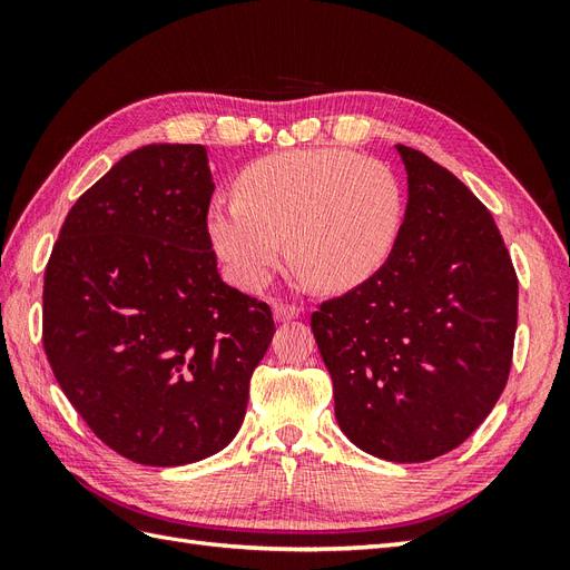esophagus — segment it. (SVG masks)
Returning <instances> with one entry per match:
<instances>
[{
	"instance_id": "1",
	"label": "esophagus",
	"mask_w": 570,
	"mask_h": 570,
	"mask_svg": "<svg viewBox=\"0 0 570 570\" xmlns=\"http://www.w3.org/2000/svg\"><path fill=\"white\" fill-rule=\"evenodd\" d=\"M299 314H302V308L295 306V304H275L273 306V316L278 323L295 321V318H299Z\"/></svg>"
}]
</instances>
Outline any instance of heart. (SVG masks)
<instances>
[{
  "mask_svg": "<svg viewBox=\"0 0 570 570\" xmlns=\"http://www.w3.org/2000/svg\"><path fill=\"white\" fill-rule=\"evenodd\" d=\"M406 216L404 185L350 149H292L252 164L218 195L206 230L230 278L262 289L285 254L299 283L358 287L392 256Z\"/></svg>",
  "mask_w": 570,
  "mask_h": 570,
  "instance_id": "1",
  "label": "heart"
}]
</instances>
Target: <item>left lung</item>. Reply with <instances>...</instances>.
<instances>
[{
    "mask_svg": "<svg viewBox=\"0 0 570 570\" xmlns=\"http://www.w3.org/2000/svg\"><path fill=\"white\" fill-rule=\"evenodd\" d=\"M394 149L409 185L400 243L373 278L323 302L312 331L342 433L419 463L452 452L504 392L519 281L471 189L423 151Z\"/></svg>",
    "mask_w": 570,
    "mask_h": 570,
    "instance_id": "1",
    "label": "left lung"
}]
</instances>
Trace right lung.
<instances>
[{"mask_svg": "<svg viewBox=\"0 0 570 570\" xmlns=\"http://www.w3.org/2000/svg\"><path fill=\"white\" fill-rule=\"evenodd\" d=\"M202 145L126 154L68 212L45 271L42 340L68 402L114 452L185 465L245 421L271 308L223 283Z\"/></svg>", "mask_w": 570, "mask_h": 570, "instance_id": "right-lung-1", "label": "right lung"}]
</instances>
